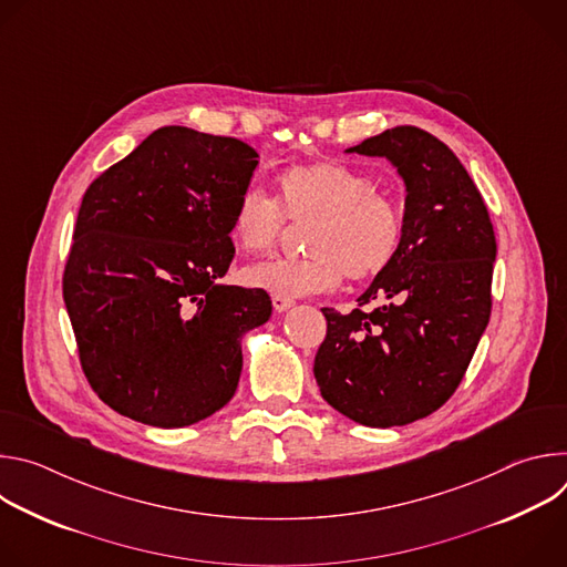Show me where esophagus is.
<instances>
[{
    "label": "esophagus",
    "instance_id": "1",
    "mask_svg": "<svg viewBox=\"0 0 567 567\" xmlns=\"http://www.w3.org/2000/svg\"><path fill=\"white\" fill-rule=\"evenodd\" d=\"M271 302H274V309H276V311H287L289 307H293V300H291V298H285V296H274Z\"/></svg>",
    "mask_w": 567,
    "mask_h": 567
}]
</instances>
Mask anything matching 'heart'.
I'll use <instances>...</instances> for the list:
<instances>
[{"instance_id": "1", "label": "heart", "mask_w": 567, "mask_h": 567, "mask_svg": "<svg viewBox=\"0 0 567 567\" xmlns=\"http://www.w3.org/2000/svg\"><path fill=\"white\" fill-rule=\"evenodd\" d=\"M374 182L339 161L291 166L278 177V202L258 188L237 199L230 219L235 245L247 254L276 247L285 217L311 219L302 260H267L245 269L251 287L274 296L302 298L332 291L343 274L368 280L383 274L399 254L403 215L399 204L374 193Z\"/></svg>"}]
</instances>
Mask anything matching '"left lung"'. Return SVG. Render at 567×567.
Instances as JSON below:
<instances>
[{
	"mask_svg": "<svg viewBox=\"0 0 567 567\" xmlns=\"http://www.w3.org/2000/svg\"><path fill=\"white\" fill-rule=\"evenodd\" d=\"M346 152L388 158L406 188L392 265L359 296L374 309H322L313 361L322 399L372 429L437 411L460 385L492 316L496 235L473 179L433 134L399 125Z\"/></svg>",
	"mask_w": 567,
	"mask_h": 567,
	"instance_id": "8db88e82",
	"label": "left lung"
}]
</instances>
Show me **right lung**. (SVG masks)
Masks as SVG:
<instances>
[{"label": "right lung", "instance_id": "1", "mask_svg": "<svg viewBox=\"0 0 567 567\" xmlns=\"http://www.w3.org/2000/svg\"><path fill=\"white\" fill-rule=\"evenodd\" d=\"M258 152L182 125L152 132L85 193L62 278L80 363L116 413L158 429L224 409L262 289L224 285L230 219Z\"/></svg>", "mask_w": 567, "mask_h": 567}]
</instances>
